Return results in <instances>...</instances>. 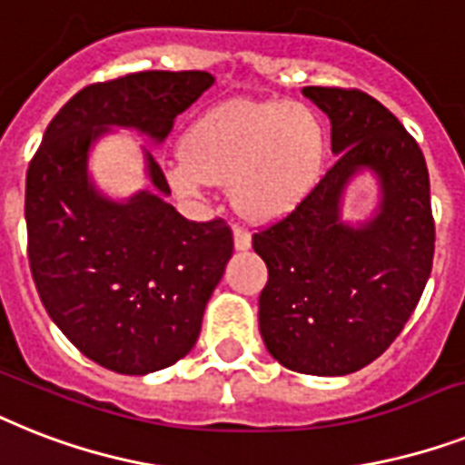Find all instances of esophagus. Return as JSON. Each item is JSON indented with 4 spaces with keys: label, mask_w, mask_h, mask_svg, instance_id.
Returning <instances> with one entry per match:
<instances>
[{
    "label": "esophagus",
    "mask_w": 465,
    "mask_h": 465,
    "mask_svg": "<svg viewBox=\"0 0 465 465\" xmlns=\"http://www.w3.org/2000/svg\"><path fill=\"white\" fill-rule=\"evenodd\" d=\"M233 248L236 251H248L251 248V233L243 226H233Z\"/></svg>",
    "instance_id": "1"
}]
</instances>
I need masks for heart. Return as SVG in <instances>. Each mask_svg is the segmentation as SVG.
I'll use <instances>...</instances> for the list:
<instances>
[{
    "instance_id": "obj_1",
    "label": "heart",
    "mask_w": 465,
    "mask_h": 465,
    "mask_svg": "<svg viewBox=\"0 0 465 465\" xmlns=\"http://www.w3.org/2000/svg\"><path fill=\"white\" fill-rule=\"evenodd\" d=\"M322 160V126L305 104L232 100L191 124L183 154L169 162V181L188 195L232 181L241 214L274 222L311 193Z\"/></svg>"
}]
</instances>
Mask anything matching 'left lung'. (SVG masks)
Masks as SVG:
<instances>
[{"instance_id": "1", "label": "left lung", "mask_w": 465, "mask_h": 465, "mask_svg": "<svg viewBox=\"0 0 465 465\" xmlns=\"http://www.w3.org/2000/svg\"><path fill=\"white\" fill-rule=\"evenodd\" d=\"M303 95L330 116L337 162L293 213L252 233L270 274L258 320L284 368L337 377L382 356L409 322L432 272L435 220L422 150L390 109L361 90ZM363 168L381 181V205L353 227L341 198Z\"/></svg>"}]
</instances>
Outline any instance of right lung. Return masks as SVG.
<instances>
[{
    "instance_id": "right-lung-1",
    "label": "right lung",
    "mask_w": 465,
    "mask_h": 465,
    "mask_svg": "<svg viewBox=\"0 0 465 465\" xmlns=\"http://www.w3.org/2000/svg\"><path fill=\"white\" fill-rule=\"evenodd\" d=\"M214 83L207 71H141L78 90L49 122L25 176L28 260L45 311L83 356L122 375L169 368L198 341L203 312L233 252L224 220L191 222L147 179L124 203L88 173L109 126L162 143L173 119Z\"/></svg>"
}]
</instances>
